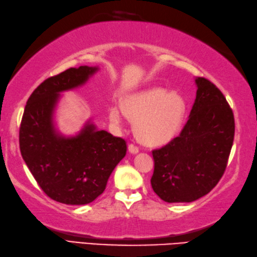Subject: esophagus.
Returning <instances> with one entry per match:
<instances>
[{
    "label": "esophagus",
    "mask_w": 257,
    "mask_h": 257,
    "mask_svg": "<svg viewBox=\"0 0 257 257\" xmlns=\"http://www.w3.org/2000/svg\"><path fill=\"white\" fill-rule=\"evenodd\" d=\"M128 151H130V153L136 154V153L140 152V148H139L138 146H136L135 144H130V145H128Z\"/></svg>",
    "instance_id": "34e87169"
}]
</instances>
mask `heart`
I'll return each mask as SVG.
<instances>
[{"label": "heart", "mask_w": 257, "mask_h": 257, "mask_svg": "<svg viewBox=\"0 0 257 257\" xmlns=\"http://www.w3.org/2000/svg\"><path fill=\"white\" fill-rule=\"evenodd\" d=\"M123 113L135 122V133L141 142L151 146L162 145L178 132L185 114V101L175 92L152 88L128 95L123 102V110L117 105L111 106V123L119 126Z\"/></svg>", "instance_id": "1"}]
</instances>
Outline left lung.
I'll use <instances>...</instances> for the list:
<instances>
[{"label":"left lung","instance_id":"8db88e82","mask_svg":"<svg viewBox=\"0 0 257 257\" xmlns=\"http://www.w3.org/2000/svg\"><path fill=\"white\" fill-rule=\"evenodd\" d=\"M197 96L180 134L154 150L153 190L166 202H191L207 195L223 176L235 132L225 96L198 77Z\"/></svg>","mask_w":257,"mask_h":257}]
</instances>
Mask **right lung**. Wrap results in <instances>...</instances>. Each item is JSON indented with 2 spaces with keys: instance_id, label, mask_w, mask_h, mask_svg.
Wrapping results in <instances>:
<instances>
[{
  "instance_id": "1",
  "label": "right lung",
  "mask_w": 257,
  "mask_h": 257,
  "mask_svg": "<svg viewBox=\"0 0 257 257\" xmlns=\"http://www.w3.org/2000/svg\"><path fill=\"white\" fill-rule=\"evenodd\" d=\"M96 68H69L33 91L20 126V150L38 186L57 202L87 204L104 191L109 177L126 154V141L88 123L80 134L56 133L53 112L59 92L83 84Z\"/></svg>"
}]
</instances>
